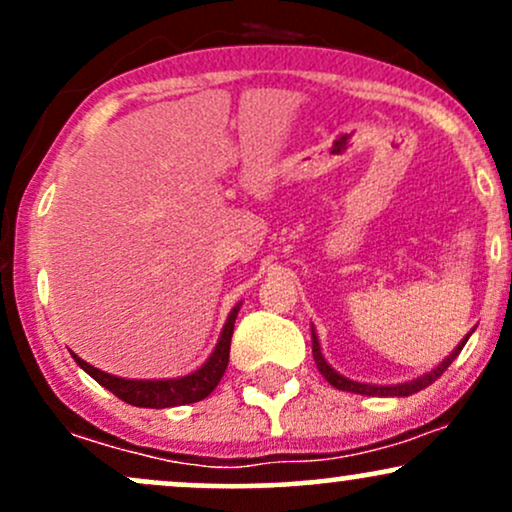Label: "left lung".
Here are the masks:
<instances>
[{
	"label": "left lung",
	"instance_id": "8db88e82",
	"mask_svg": "<svg viewBox=\"0 0 512 512\" xmlns=\"http://www.w3.org/2000/svg\"><path fill=\"white\" fill-rule=\"evenodd\" d=\"M467 339H469V337H464V342H462L460 346H457V349L452 351V354H450L448 358H445V361L440 363L438 368H433L431 373L421 375V378L411 380V383L395 385V387H378V385L354 383V380H349V378H344V375H339L337 370H332L330 366H327V361H325V358H322V354H320V344H317V337H315V332H313V358H315V363H317V370H320V373L325 375V380H327V383L337 387V390L356 392V395H368V397H407V395H414V392L424 390V387H428V385H431V383H436V380L440 378V375H443L445 370H448L450 363L455 361L457 354H460V351H462V346L467 344Z\"/></svg>",
	"mask_w": 512,
	"mask_h": 512
}]
</instances>
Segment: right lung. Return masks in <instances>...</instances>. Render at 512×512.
<instances>
[{"label": "right lung", "mask_w": 512, "mask_h": 512, "mask_svg": "<svg viewBox=\"0 0 512 512\" xmlns=\"http://www.w3.org/2000/svg\"><path fill=\"white\" fill-rule=\"evenodd\" d=\"M238 308L231 310L226 325H223L221 339L216 344L214 354L209 356V361L202 368L195 370L192 375L178 380H125L115 378V375L103 373V370L88 366L86 361H81L79 356H74V361L91 375L96 383H101L105 390L113 392L115 397H120L122 402L132 404V407H146V409H166V407H178V404H192L199 399L209 397L214 392V387L219 385L228 366V354H231V337H233V325H236Z\"/></svg>", "instance_id": "1"}]
</instances>
